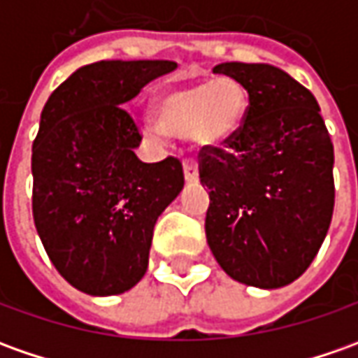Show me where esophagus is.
<instances>
[{
    "instance_id": "esophagus-1",
    "label": "esophagus",
    "mask_w": 358,
    "mask_h": 358,
    "mask_svg": "<svg viewBox=\"0 0 358 358\" xmlns=\"http://www.w3.org/2000/svg\"><path fill=\"white\" fill-rule=\"evenodd\" d=\"M184 176L188 182H196L199 176V170H198V162L194 159H186L184 160Z\"/></svg>"
}]
</instances>
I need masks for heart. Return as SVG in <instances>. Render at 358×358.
Masks as SVG:
<instances>
[{"mask_svg": "<svg viewBox=\"0 0 358 358\" xmlns=\"http://www.w3.org/2000/svg\"><path fill=\"white\" fill-rule=\"evenodd\" d=\"M245 109V90L233 78H215L162 94L155 113L160 131L166 135L221 145L237 133Z\"/></svg>", "mask_w": 358, "mask_h": 358, "instance_id": "b5f03b06", "label": "heart"}]
</instances>
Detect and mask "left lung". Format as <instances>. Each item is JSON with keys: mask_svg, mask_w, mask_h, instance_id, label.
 <instances>
[{"mask_svg": "<svg viewBox=\"0 0 358 358\" xmlns=\"http://www.w3.org/2000/svg\"><path fill=\"white\" fill-rule=\"evenodd\" d=\"M249 108L223 147H201L210 189L206 237L233 280L280 288L300 278L327 235L335 203L333 143L313 94L271 64L223 62Z\"/></svg>", "mask_w": 358, "mask_h": 358, "instance_id": "8db88e82", "label": "left lung"}]
</instances>
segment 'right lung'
<instances>
[{"instance_id": "right-lung-1", "label": "right lung", "mask_w": 358, "mask_h": 358, "mask_svg": "<svg viewBox=\"0 0 358 358\" xmlns=\"http://www.w3.org/2000/svg\"><path fill=\"white\" fill-rule=\"evenodd\" d=\"M172 60H101L50 94L33 143V220L60 276L90 296L131 290L148 266L159 215L184 188L176 157L143 162L123 108Z\"/></svg>"}]
</instances>
